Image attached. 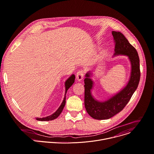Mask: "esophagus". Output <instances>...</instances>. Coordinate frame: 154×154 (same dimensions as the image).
I'll use <instances>...</instances> for the list:
<instances>
[{"label":"esophagus","mask_w":154,"mask_h":154,"mask_svg":"<svg viewBox=\"0 0 154 154\" xmlns=\"http://www.w3.org/2000/svg\"><path fill=\"white\" fill-rule=\"evenodd\" d=\"M84 71L83 70H80L76 74V78L78 81H81L83 79V76H84Z\"/></svg>","instance_id":"34e87169"}]
</instances>
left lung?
Here are the masks:
<instances>
[{
	"instance_id": "8db88e82",
	"label": "left lung",
	"mask_w": 154,
	"mask_h": 154,
	"mask_svg": "<svg viewBox=\"0 0 154 154\" xmlns=\"http://www.w3.org/2000/svg\"><path fill=\"white\" fill-rule=\"evenodd\" d=\"M112 34L115 42L114 55L128 56L131 64V75L128 84L120 92L104 102H100L91 95L93 82L90 78V73L86 74L84 80L85 106L88 114L97 120L109 119L122 111L130 100L140 80V64L136 50L121 32L112 31Z\"/></svg>"
}]
</instances>
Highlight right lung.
I'll list each match as a JSON object with an SVG mask.
<instances>
[{
	"label": "right lung",
	"instance_id": "add662e5",
	"mask_svg": "<svg viewBox=\"0 0 154 154\" xmlns=\"http://www.w3.org/2000/svg\"><path fill=\"white\" fill-rule=\"evenodd\" d=\"M75 81V75L74 74H72L71 77H70L65 82V87H66V91H65V96L64 98L63 101V103H61V106H60V107L58 109V110L55 112L54 114H53L51 116H49L48 117H43V118H36V120H39V121H49V120H53L55 119H57L61 113V112L63 110V108L65 106L66 104V94L67 93V90L71 87L73 83H74Z\"/></svg>",
	"mask_w": 154,
	"mask_h": 154
}]
</instances>
